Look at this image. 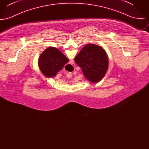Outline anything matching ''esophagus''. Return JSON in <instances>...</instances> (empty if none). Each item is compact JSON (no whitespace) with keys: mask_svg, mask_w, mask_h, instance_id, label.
<instances>
[{"mask_svg":"<svg viewBox=\"0 0 149 149\" xmlns=\"http://www.w3.org/2000/svg\"><path fill=\"white\" fill-rule=\"evenodd\" d=\"M70 63H71V64H73V63H74V60H72L70 61ZM67 77H68V78H71V77H72L71 73H70V72H68V73L67 74Z\"/></svg>","mask_w":149,"mask_h":149,"instance_id":"1","label":"esophagus"}]
</instances>
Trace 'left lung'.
Masks as SVG:
<instances>
[{
    "mask_svg": "<svg viewBox=\"0 0 149 149\" xmlns=\"http://www.w3.org/2000/svg\"><path fill=\"white\" fill-rule=\"evenodd\" d=\"M85 79L97 83L104 77L108 69V58L106 51L95 44H87L75 57Z\"/></svg>",
    "mask_w": 149,
    "mask_h": 149,
    "instance_id": "obj_1",
    "label": "left lung"
}]
</instances>
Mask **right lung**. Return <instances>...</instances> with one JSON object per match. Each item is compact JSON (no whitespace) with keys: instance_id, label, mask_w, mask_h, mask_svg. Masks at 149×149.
Segmentation results:
<instances>
[{"instance_id":"1","label":"right lung","mask_w":149,"mask_h":149,"mask_svg":"<svg viewBox=\"0 0 149 149\" xmlns=\"http://www.w3.org/2000/svg\"><path fill=\"white\" fill-rule=\"evenodd\" d=\"M69 61V59L54 47L44 50L39 57L38 64L40 71L46 78H54Z\"/></svg>"}]
</instances>
